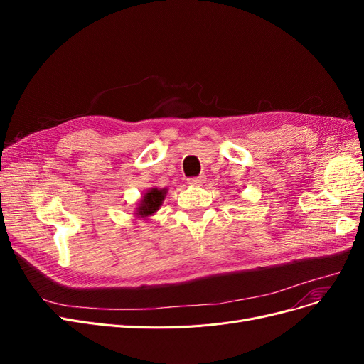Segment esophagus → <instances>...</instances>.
Listing matches in <instances>:
<instances>
[{
    "label": "esophagus",
    "mask_w": 364,
    "mask_h": 364,
    "mask_svg": "<svg viewBox=\"0 0 364 364\" xmlns=\"http://www.w3.org/2000/svg\"><path fill=\"white\" fill-rule=\"evenodd\" d=\"M206 181V177L205 176H199V177H195V178H188V184L193 186V187H200L203 186V183Z\"/></svg>",
    "instance_id": "esophagus-1"
}]
</instances>
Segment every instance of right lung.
<instances>
[{
	"label": "right lung",
	"instance_id": "1",
	"mask_svg": "<svg viewBox=\"0 0 364 364\" xmlns=\"http://www.w3.org/2000/svg\"><path fill=\"white\" fill-rule=\"evenodd\" d=\"M168 188H158V187H150L147 192L141 196L139 200L136 211H134V215L137 218L147 220L149 217L155 215V213L159 211V208L162 206L165 196H166Z\"/></svg>",
	"mask_w": 364,
	"mask_h": 364
}]
</instances>
